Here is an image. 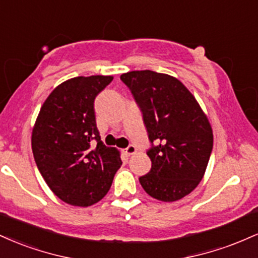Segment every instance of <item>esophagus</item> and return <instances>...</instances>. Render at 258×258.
Masks as SVG:
<instances>
[{
  "label": "esophagus",
  "instance_id": "1",
  "mask_svg": "<svg viewBox=\"0 0 258 258\" xmlns=\"http://www.w3.org/2000/svg\"><path fill=\"white\" fill-rule=\"evenodd\" d=\"M136 152H137V149H136L135 146H128L126 148V149H123V153L126 154V155H133Z\"/></svg>",
  "mask_w": 258,
  "mask_h": 258
}]
</instances>
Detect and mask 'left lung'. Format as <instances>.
Wrapping results in <instances>:
<instances>
[{
  "mask_svg": "<svg viewBox=\"0 0 258 258\" xmlns=\"http://www.w3.org/2000/svg\"><path fill=\"white\" fill-rule=\"evenodd\" d=\"M143 114L152 147V168L139 177L150 197L176 201L194 190L203 179L214 135L199 103L179 80L152 70L120 76Z\"/></svg>",
  "mask_w": 258,
  "mask_h": 258,
  "instance_id": "obj_1",
  "label": "left lung"
}]
</instances>
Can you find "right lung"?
<instances>
[{
    "instance_id": "right-lung-1",
    "label": "right lung",
    "mask_w": 258,
    "mask_h": 258,
    "mask_svg": "<svg viewBox=\"0 0 258 258\" xmlns=\"http://www.w3.org/2000/svg\"><path fill=\"white\" fill-rule=\"evenodd\" d=\"M111 81L112 76L94 75L60 84L44 100L32 130L38 171L53 193L70 205L98 203L122 165L119 152L100 141L94 112V99Z\"/></svg>"
}]
</instances>
